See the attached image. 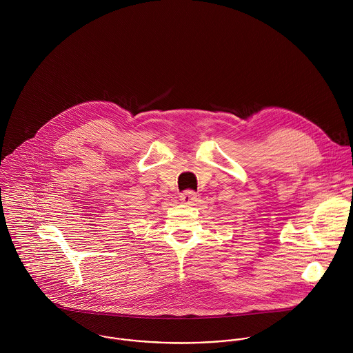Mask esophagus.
<instances>
[{
  "label": "esophagus",
  "instance_id": "34e87169",
  "mask_svg": "<svg viewBox=\"0 0 353 353\" xmlns=\"http://www.w3.org/2000/svg\"><path fill=\"white\" fill-rule=\"evenodd\" d=\"M179 199H181V201L183 202V203L192 205L193 202L196 201V199H197V194H196V192H193V190H186V192L181 193Z\"/></svg>",
  "mask_w": 353,
  "mask_h": 353
}]
</instances>
